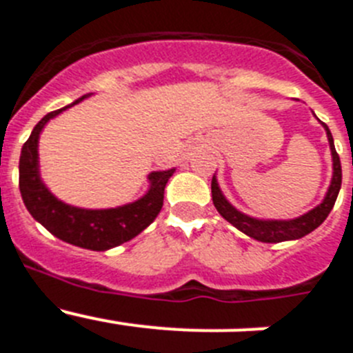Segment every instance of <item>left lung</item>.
<instances>
[{
	"label": "left lung",
	"mask_w": 353,
	"mask_h": 353,
	"mask_svg": "<svg viewBox=\"0 0 353 353\" xmlns=\"http://www.w3.org/2000/svg\"><path fill=\"white\" fill-rule=\"evenodd\" d=\"M323 129L327 132L330 154H332V180H330L329 191H327L325 198H323V201L318 207H314L313 210L301 215V217H295V219L288 221H265L256 219V217H249V215L236 210L224 198L223 191L219 189V183H217V179H215L214 174L212 176V201H214V207L217 208V212L223 215L228 223L233 224L236 230H240L242 233L251 236V239L267 242V244H277V242H285V240L302 239V236L313 232V230H316L327 219V215L330 214V210H332V207L336 203V198L339 194V189H341V161H339V155L334 148L332 134H330L329 127L325 123H323Z\"/></svg>",
	"instance_id": "left-lung-1"
}]
</instances>
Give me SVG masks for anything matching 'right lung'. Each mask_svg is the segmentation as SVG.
Returning a JSON list of instances; mask_svg holds the SVG:
<instances>
[{"instance_id":"1","label":"right lung","mask_w":353,"mask_h":353,"mask_svg":"<svg viewBox=\"0 0 353 353\" xmlns=\"http://www.w3.org/2000/svg\"><path fill=\"white\" fill-rule=\"evenodd\" d=\"M83 95L70 105L48 113L31 130V136L23 145L19 159V189L33 219L39 221L48 232L58 236L67 244L77 245L92 251H108L111 248L129 242L136 235L154 223L164 201V187L174 170L154 171L148 174L150 189L143 198L123 207L88 210V208L72 207L51 194L43 185L39 171V138L42 129L51 118L58 117L61 111L84 101Z\"/></svg>"}]
</instances>
